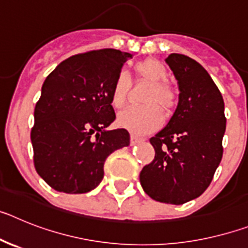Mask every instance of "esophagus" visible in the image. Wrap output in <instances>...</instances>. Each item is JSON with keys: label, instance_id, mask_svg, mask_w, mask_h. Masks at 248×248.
<instances>
[{"label": "esophagus", "instance_id": "34e87169", "mask_svg": "<svg viewBox=\"0 0 248 248\" xmlns=\"http://www.w3.org/2000/svg\"><path fill=\"white\" fill-rule=\"evenodd\" d=\"M141 141H144L143 138L135 137V135H131L130 137V145H137V144L141 143Z\"/></svg>", "mask_w": 248, "mask_h": 248}]
</instances>
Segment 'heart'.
<instances>
[{"mask_svg": "<svg viewBox=\"0 0 248 248\" xmlns=\"http://www.w3.org/2000/svg\"><path fill=\"white\" fill-rule=\"evenodd\" d=\"M134 73L140 80L148 83L143 97L144 105L130 107L120 111L118 125L134 134H146L159 128L163 122V114L159 108L170 110L176 103V93L171 85L165 82L168 69L155 58H146L134 64ZM130 89V78L128 73L120 72L114 80L110 93V103L114 108L124 107Z\"/></svg>", "mask_w": 248, "mask_h": 248, "instance_id": "obj_1", "label": "heart"}]
</instances>
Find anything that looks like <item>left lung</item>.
<instances>
[{
  "instance_id": "8db88e82",
  "label": "left lung",
  "mask_w": 248,
  "mask_h": 248,
  "mask_svg": "<svg viewBox=\"0 0 248 248\" xmlns=\"http://www.w3.org/2000/svg\"><path fill=\"white\" fill-rule=\"evenodd\" d=\"M165 62L177 80L179 103L165 128L150 139L155 157L140 172V184L151 199L183 205L209 187L220 165L225 104L200 63L177 53Z\"/></svg>"
}]
</instances>
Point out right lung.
Returning a JSON list of instances; mask_svg holds the SVG:
<instances>
[{"label": "right lung", "instance_id": "right-lung-1", "mask_svg": "<svg viewBox=\"0 0 248 248\" xmlns=\"http://www.w3.org/2000/svg\"><path fill=\"white\" fill-rule=\"evenodd\" d=\"M130 58L118 49L92 50L67 58L46 78L31 141L34 168L52 189L65 194L95 189L105 159L130 144L125 129L108 130L115 120L111 88Z\"/></svg>", "mask_w": 248, "mask_h": 248}]
</instances>
